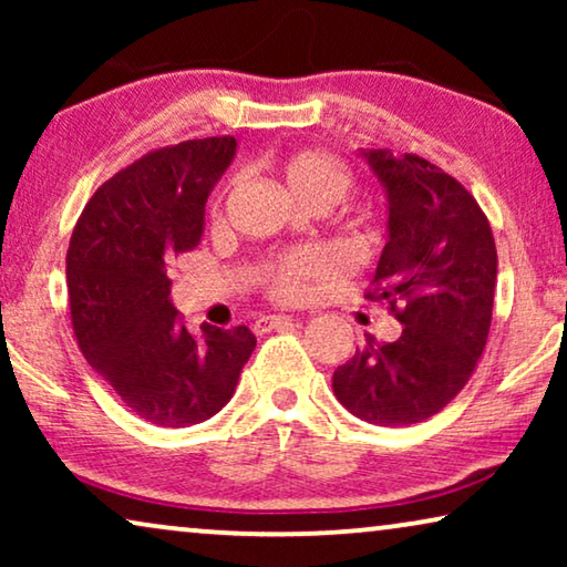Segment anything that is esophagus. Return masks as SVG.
<instances>
[{"label":"esophagus","mask_w":567,"mask_h":567,"mask_svg":"<svg viewBox=\"0 0 567 567\" xmlns=\"http://www.w3.org/2000/svg\"><path fill=\"white\" fill-rule=\"evenodd\" d=\"M291 322H293L291 317H286V315H268V317H260V320L252 324V330L258 332V336H262V332H270L276 328H286V324H291Z\"/></svg>","instance_id":"esophagus-1"}]
</instances>
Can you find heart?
Here are the masks:
<instances>
[{
    "mask_svg": "<svg viewBox=\"0 0 567 567\" xmlns=\"http://www.w3.org/2000/svg\"><path fill=\"white\" fill-rule=\"evenodd\" d=\"M278 175L289 193L309 208H328L343 200L353 188V173L343 159L324 150H297L276 162ZM208 219H221V196L208 204ZM330 268V258L317 247H299L268 260L258 284L276 301H297L312 278Z\"/></svg>",
    "mask_w": 567,
    "mask_h": 567,
    "instance_id": "1",
    "label": "heart"
}]
</instances>
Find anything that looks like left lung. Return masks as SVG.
Wrapping results in <instances>:
<instances>
[{
    "mask_svg": "<svg viewBox=\"0 0 567 567\" xmlns=\"http://www.w3.org/2000/svg\"><path fill=\"white\" fill-rule=\"evenodd\" d=\"M390 200V239L363 293L402 332L367 336L332 374L340 405L374 425H413L444 410L470 382L493 320L498 252L475 196L417 154L371 150Z\"/></svg>",
    "mask_w": 567,
    "mask_h": 567,
    "instance_id": "1",
    "label": "left lung"
}]
</instances>
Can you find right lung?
I'll return each instance as SVG.
<instances>
[{
  "label": "right lung",
  "instance_id": "obj_1",
  "mask_svg": "<svg viewBox=\"0 0 567 567\" xmlns=\"http://www.w3.org/2000/svg\"><path fill=\"white\" fill-rule=\"evenodd\" d=\"M235 150V136H208L144 154L100 185L69 243L76 346L131 413L165 429L219 413L255 348L245 324L193 336L169 301L173 262L200 243Z\"/></svg>",
  "mask_w": 567,
  "mask_h": 567
}]
</instances>
